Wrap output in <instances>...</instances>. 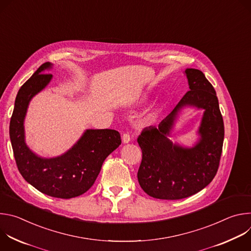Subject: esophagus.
I'll list each match as a JSON object with an SVG mask.
<instances>
[{
  "mask_svg": "<svg viewBox=\"0 0 251 251\" xmlns=\"http://www.w3.org/2000/svg\"><path fill=\"white\" fill-rule=\"evenodd\" d=\"M130 140H131V137H130L129 133H124L122 135V142L125 143V144H126V143H129Z\"/></svg>",
  "mask_w": 251,
  "mask_h": 251,
  "instance_id": "1",
  "label": "esophagus"
}]
</instances>
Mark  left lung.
Masks as SVG:
<instances>
[{
  "label": "left lung",
  "mask_w": 251,
  "mask_h": 251,
  "mask_svg": "<svg viewBox=\"0 0 251 251\" xmlns=\"http://www.w3.org/2000/svg\"><path fill=\"white\" fill-rule=\"evenodd\" d=\"M185 73L190 90L158 127H146L137 139L142 150L138 182L155 199L181 200L199 193L220 166L225 126L216 90L201 70L187 68ZM187 104L205 109L201 139L192 149L173 145L167 138L177 112Z\"/></svg>",
  "instance_id": "1"
}]
</instances>
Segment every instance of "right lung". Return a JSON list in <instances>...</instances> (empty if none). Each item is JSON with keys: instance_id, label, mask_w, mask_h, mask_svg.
Masks as SVG:
<instances>
[{"instance_id": "obj_1", "label": "right lung", "mask_w": 251, "mask_h": 251, "mask_svg": "<svg viewBox=\"0 0 251 251\" xmlns=\"http://www.w3.org/2000/svg\"><path fill=\"white\" fill-rule=\"evenodd\" d=\"M50 62L42 64L20 88L10 122V138L19 172L38 191L59 199H71L87 192L94 184L104 160L121 144L118 131L89 129L76 144L56 158H41L25 142L24 120L30 99L43 90L52 75L44 74Z\"/></svg>"}]
</instances>
